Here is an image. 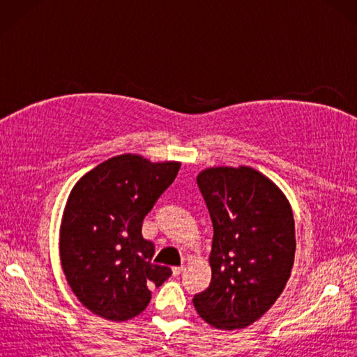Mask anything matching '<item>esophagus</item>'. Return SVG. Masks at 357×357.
Wrapping results in <instances>:
<instances>
[{
	"instance_id": "34e87169",
	"label": "esophagus",
	"mask_w": 357,
	"mask_h": 357,
	"mask_svg": "<svg viewBox=\"0 0 357 357\" xmlns=\"http://www.w3.org/2000/svg\"><path fill=\"white\" fill-rule=\"evenodd\" d=\"M184 270H185L184 265H181V267H173V268H172V271H173V276H179L181 273H183Z\"/></svg>"
}]
</instances>
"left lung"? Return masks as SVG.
I'll return each mask as SVG.
<instances>
[{"label": "left lung", "mask_w": 357, "mask_h": 357, "mask_svg": "<svg viewBox=\"0 0 357 357\" xmlns=\"http://www.w3.org/2000/svg\"><path fill=\"white\" fill-rule=\"evenodd\" d=\"M198 187L207 204L213 242L211 280L195 294L196 312L219 330L252 325L275 304L293 268L296 238L290 202L252 167H210Z\"/></svg>", "instance_id": "obj_1"}]
</instances>
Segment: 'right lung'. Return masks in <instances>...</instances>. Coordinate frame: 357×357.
<instances>
[{"label":"right lung","mask_w":357,"mask_h":357,"mask_svg":"<svg viewBox=\"0 0 357 357\" xmlns=\"http://www.w3.org/2000/svg\"><path fill=\"white\" fill-rule=\"evenodd\" d=\"M179 167L118 155L72 188L59 227V257L72 291L92 313L115 322L132 319L149 305V287L170 278L169 267L151 264L155 245L141 229Z\"/></svg>","instance_id":"right-lung-1"}]
</instances>
